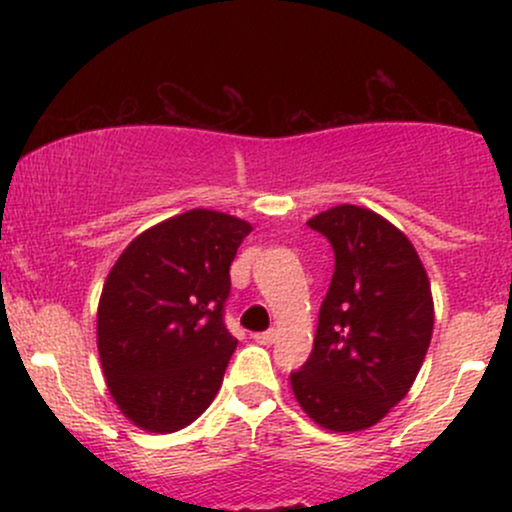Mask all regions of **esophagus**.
<instances>
[{
    "label": "esophagus",
    "mask_w": 512,
    "mask_h": 512,
    "mask_svg": "<svg viewBox=\"0 0 512 512\" xmlns=\"http://www.w3.org/2000/svg\"><path fill=\"white\" fill-rule=\"evenodd\" d=\"M276 339V330H269V332H257L255 334V342L257 344H264V346H269Z\"/></svg>",
    "instance_id": "1"
}]
</instances>
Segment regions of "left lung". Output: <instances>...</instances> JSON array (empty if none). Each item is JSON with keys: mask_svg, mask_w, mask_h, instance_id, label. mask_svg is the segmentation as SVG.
Segmentation results:
<instances>
[{"mask_svg": "<svg viewBox=\"0 0 512 512\" xmlns=\"http://www.w3.org/2000/svg\"><path fill=\"white\" fill-rule=\"evenodd\" d=\"M308 226L332 243L334 274L291 390L317 426L363 431L419 375L433 334L431 281L411 240L375 211L339 204Z\"/></svg>", "mask_w": 512, "mask_h": 512, "instance_id": "1", "label": "left lung"}]
</instances>
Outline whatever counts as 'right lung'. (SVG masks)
Listing matches in <instances>:
<instances>
[{"instance_id":"1","label":"right lung","mask_w":512,"mask_h":512,"mask_svg":"<svg viewBox=\"0 0 512 512\" xmlns=\"http://www.w3.org/2000/svg\"><path fill=\"white\" fill-rule=\"evenodd\" d=\"M248 221L190 209L139 233L98 303V354L122 414L149 433L190 426L219 392L238 339L223 325Z\"/></svg>"}]
</instances>
